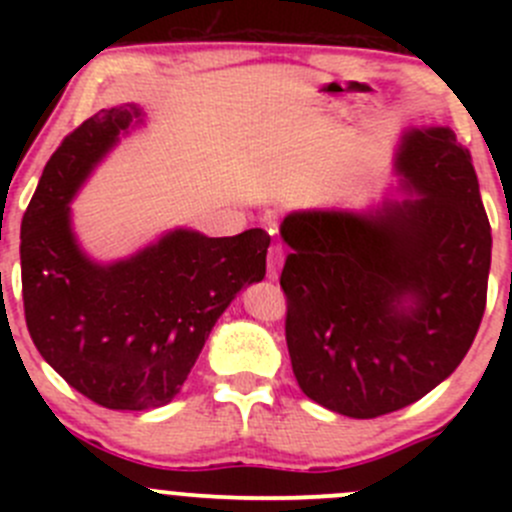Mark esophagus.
I'll return each mask as SVG.
<instances>
[{"instance_id": "obj_1", "label": "esophagus", "mask_w": 512, "mask_h": 512, "mask_svg": "<svg viewBox=\"0 0 512 512\" xmlns=\"http://www.w3.org/2000/svg\"><path fill=\"white\" fill-rule=\"evenodd\" d=\"M282 260H285V247H282L280 242H275V245L267 250V275H270L272 280H275L277 272H280Z\"/></svg>"}]
</instances>
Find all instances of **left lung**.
I'll list each match as a JSON object with an SVG mask.
<instances>
[{
	"label": "left lung",
	"mask_w": 512,
	"mask_h": 512,
	"mask_svg": "<svg viewBox=\"0 0 512 512\" xmlns=\"http://www.w3.org/2000/svg\"><path fill=\"white\" fill-rule=\"evenodd\" d=\"M399 168L418 200L282 223L292 371L309 399L342 416L391 414L436 389L485 312L493 240L471 153L451 128L411 131Z\"/></svg>",
	"instance_id": "obj_1"
}]
</instances>
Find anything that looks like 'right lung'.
Instances as JSON below:
<instances>
[{
	"mask_svg": "<svg viewBox=\"0 0 512 512\" xmlns=\"http://www.w3.org/2000/svg\"><path fill=\"white\" fill-rule=\"evenodd\" d=\"M141 108H103L61 141L22 218V297L34 347L103 409L146 411L183 389L210 329L245 285L265 277L270 235L175 230L101 267L79 250L69 203Z\"/></svg>",
	"mask_w": 512,
	"mask_h": 512,
	"instance_id": "add662e5",
	"label": "right lung"
}]
</instances>
